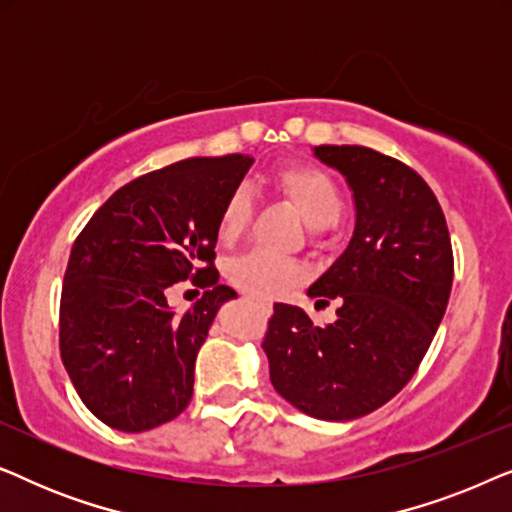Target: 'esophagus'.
Wrapping results in <instances>:
<instances>
[{"instance_id": "esophagus-1", "label": "esophagus", "mask_w": 512, "mask_h": 512, "mask_svg": "<svg viewBox=\"0 0 512 512\" xmlns=\"http://www.w3.org/2000/svg\"><path fill=\"white\" fill-rule=\"evenodd\" d=\"M258 307H261L263 314H272V305L270 303H258Z\"/></svg>"}]
</instances>
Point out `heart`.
Masks as SVG:
<instances>
[{
  "label": "heart",
  "mask_w": 512,
  "mask_h": 512,
  "mask_svg": "<svg viewBox=\"0 0 512 512\" xmlns=\"http://www.w3.org/2000/svg\"><path fill=\"white\" fill-rule=\"evenodd\" d=\"M270 184L277 195L289 202L303 216L307 226L328 228L342 214V193L328 172L317 165L291 163L272 172ZM251 216V200L244 188H235L223 202L219 221H216V237L221 244H235L247 228ZM228 277L237 289L258 300H275L289 293L293 286L303 282V268L286 258L268 254H244L235 258L228 268Z\"/></svg>",
  "instance_id": "obj_1"
}]
</instances>
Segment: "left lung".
I'll return each mask as SVG.
<instances>
[{
    "label": "left lung",
    "mask_w": 512,
    "mask_h": 512,
    "mask_svg": "<svg viewBox=\"0 0 512 512\" xmlns=\"http://www.w3.org/2000/svg\"><path fill=\"white\" fill-rule=\"evenodd\" d=\"M354 193L352 240L307 289L338 298V319L314 326L275 303L263 349L270 382L305 415L347 422L391 401L422 363L452 291L450 230L436 195L401 160L368 146H314Z\"/></svg>",
    "instance_id": "1"
}]
</instances>
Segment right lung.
<instances>
[{
    "label": "right lung",
    "mask_w": 512,
    "mask_h": 512,
    "mask_svg": "<svg viewBox=\"0 0 512 512\" xmlns=\"http://www.w3.org/2000/svg\"><path fill=\"white\" fill-rule=\"evenodd\" d=\"M251 156L188 158L132 179L76 237L60 298V356L86 408L111 429H156L186 410L195 356L237 293L214 268L216 221ZM206 293L177 315L166 289Z\"/></svg>",
    "instance_id": "right-lung-1"
}]
</instances>
